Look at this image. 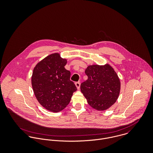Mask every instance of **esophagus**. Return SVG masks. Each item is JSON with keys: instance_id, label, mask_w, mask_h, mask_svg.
Returning <instances> with one entry per match:
<instances>
[{"instance_id": "1", "label": "esophagus", "mask_w": 153, "mask_h": 153, "mask_svg": "<svg viewBox=\"0 0 153 153\" xmlns=\"http://www.w3.org/2000/svg\"><path fill=\"white\" fill-rule=\"evenodd\" d=\"M75 84L76 87L77 88V89H79V88H80V82H76L75 83Z\"/></svg>"}]
</instances>
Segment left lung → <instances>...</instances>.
Masks as SVG:
<instances>
[{"instance_id": "1", "label": "left lung", "mask_w": 153, "mask_h": 153, "mask_svg": "<svg viewBox=\"0 0 153 153\" xmlns=\"http://www.w3.org/2000/svg\"><path fill=\"white\" fill-rule=\"evenodd\" d=\"M85 73L88 79L81 84V91L88 104L98 111L108 109L119 97L121 83L118 75L108 64L88 66Z\"/></svg>"}]
</instances>
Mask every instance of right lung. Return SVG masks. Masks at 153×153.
Listing matches in <instances>:
<instances>
[{
	"instance_id": "1",
	"label": "right lung",
	"mask_w": 153,
	"mask_h": 153,
	"mask_svg": "<svg viewBox=\"0 0 153 153\" xmlns=\"http://www.w3.org/2000/svg\"><path fill=\"white\" fill-rule=\"evenodd\" d=\"M66 59L54 53L45 57L35 66L32 86L39 104L45 109L58 112L64 109L77 90L70 80L71 72L65 66Z\"/></svg>"
}]
</instances>
